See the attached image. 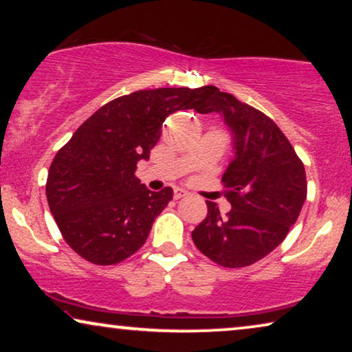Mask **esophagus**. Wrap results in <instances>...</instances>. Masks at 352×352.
<instances>
[{"label":"esophagus","instance_id":"esophagus-1","mask_svg":"<svg viewBox=\"0 0 352 352\" xmlns=\"http://www.w3.org/2000/svg\"><path fill=\"white\" fill-rule=\"evenodd\" d=\"M173 195H175V199L177 200V199H182V197H187V195H189V192L184 190V189H181V187H176V189H175V194H173Z\"/></svg>","mask_w":352,"mask_h":352}]
</instances>
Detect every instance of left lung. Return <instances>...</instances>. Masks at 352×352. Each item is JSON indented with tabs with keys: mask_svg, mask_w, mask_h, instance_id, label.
<instances>
[{
	"mask_svg": "<svg viewBox=\"0 0 352 352\" xmlns=\"http://www.w3.org/2000/svg\"><path fill=\"white\" fill-rule=\"evenodd\" d=\"M199 113L218 112L234 138V158L223 175L232 210L213 201L192 230L195 247L223 267H245L285 240L306 200L305 165L267 115L216 86L201 88Z\"/></svg>",
	"mask_w": 352,
	"mask_h": 352,
	"instance_id": "left-lung-1",
	"label": "left lung"
}]
</instances>
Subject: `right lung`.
<instances>
[{"label": "right lung", "mask_w": 352, "mask_h": 352, "mask_svg": "<svg viewBox=\"0 0 352 352\" xmlns=\"http://www.w3.org/2000/svg\"><path fill=\"white\" fill-rule=\"evenodd\" d=\"M201 88L142 89L102 105L56 153L47 205L69 247L98 266L122 263L146 243L173 189L148 190L134 171L148 160L168 115L199 109Z\"/></svg>", "instance_id": "add662e5"}]
</instances>
